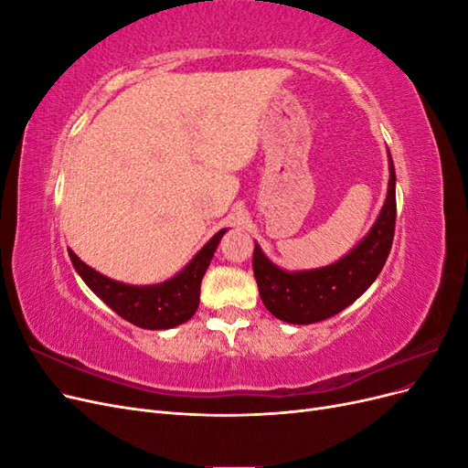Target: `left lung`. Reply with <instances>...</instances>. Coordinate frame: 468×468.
<instances>
[{"label":"left lung","mask_w":468,"mask_h":468,"mask_svg":"<svg viewBox=\"0 0 468 468\" xmlns=\"http://www.w3.org/2000/svg\"><path fill=\"white\" fill-rule=\"evenodd\" d=\"M388 191L378 218L361 242L332 265L285 271L253 248V275L265 308L289 324H314L356 303L373 285L392 248L396 224V174L388 152Z\"/></svg>","instance_id":"obj_1"}]
</instances>
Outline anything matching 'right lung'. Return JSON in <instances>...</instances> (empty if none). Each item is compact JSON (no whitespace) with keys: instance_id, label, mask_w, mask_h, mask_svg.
Listing matches in <instances>:
<instances>
[{"instance_id":"right-lung-1","label":"right lung","mask_w":468,"mask_h":468,"mask_svg":"<svg viewBox=\"0 0 468 468\" xmlns=\"http://www.w3.org/2000/svg\"><path fill=\"white\" fill-rule=\"evenodd\" d=\"M224 232L218 230L176 277L158 285H126L95 271L72 250L68 256L86 285L121 318L144 330H167L187 322L199 308L201 281Z\"/></svg>"}]
</instances>
